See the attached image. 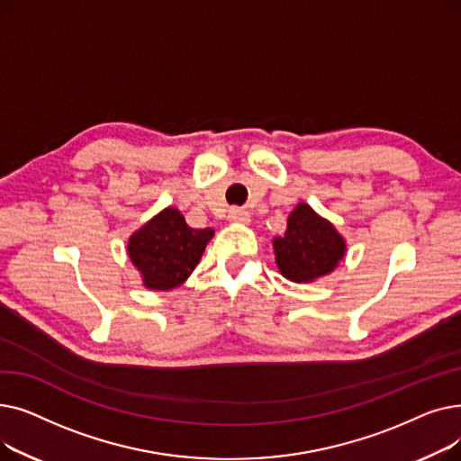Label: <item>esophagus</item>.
<instances>
[{
	"mask_svg": "<svg viewBox=\"0 0 461 461\" xmlns=\"http://www.w3.org/2000/svg\"><path fill=\"white\" fill-rule=\"evenodd\" d=\"M228 218H230V222H235V224H249L250 222V212L245 211V209H240V207H233V209H230Z\"/></svg>",
	"mask_w": 461,
	"mask_h": 461,
	"instance_id": "34e87169",
	"label": "esophagus"
}]
</instances>
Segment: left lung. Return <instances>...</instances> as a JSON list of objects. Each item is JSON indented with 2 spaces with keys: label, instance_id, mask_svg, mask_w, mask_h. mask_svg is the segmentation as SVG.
I'll list each match as a JSON object with an SVG mask.
<instances>
[{
  "label": "left lung",
  "instance_id": "obj_1",
  "mask_svg": "<svg viewBox=\"0 0 461 461\" xmlns=\"http://www.w3.org/2000/svg\"><path fill=\"white\" fill-rule=\"evenodd\" d=\"M278 271L306 284L332 273L346 256V240L308 203H297L287 216L284 235L273 239Z\"/></svg>",
  "mask_w": 461,
  "mask_h": 461
}]
</instances>
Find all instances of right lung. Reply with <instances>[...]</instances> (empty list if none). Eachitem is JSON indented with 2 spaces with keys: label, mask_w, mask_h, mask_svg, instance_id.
<instances>
[{
  "label": "right lung",
  "mask_w": 461,
  "mask_h": 461,
  "mask_svg": "<svg viewBox=\"0 0 461 461\" xmlns=\"http://www.w3.org/2000/svg\"><path fill=\"white\" fill-rule=\"evenodd\" d=\"M214 230H194L176 207H166L129 239V258L143 285L155 292L179 287L196 269Z\"/></svg>",
  "instance_id": "add662e5"
}]
</instances>
